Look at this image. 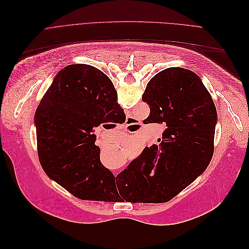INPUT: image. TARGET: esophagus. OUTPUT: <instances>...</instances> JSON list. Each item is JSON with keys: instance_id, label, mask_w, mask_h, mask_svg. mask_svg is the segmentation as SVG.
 <instances>
[{"instance_id": "esophagus-1", "label": "esophagus", "mask_w": 249, "mask_h": 249, "mask_svg": "<svg viewBox=\"0 0 249 249\" xmlns=\"http://www.w3.org/2000/svg\"><path fill=\"white\" fill-rule=\"evenodd\" d=\"M114 175H117V171H114Z\"/></svg>"}]
</instances>
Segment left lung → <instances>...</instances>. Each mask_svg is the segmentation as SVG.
<instances>
[{
  "mask_svg": "<svg viewBox=\"0 0 249 249\" xmlns=\"http://www.w3.org/2000/svg\"><path fill=\"white\" fill-rule=\"evenodd\" d=\"M142 101L149 105L143 123L164 124L159 145L145 147L116 177V197L131 202L172 199L205 171L214 153L217 112L199 77L169 67L147 83ZM119 191L117 192V190Z\"/></svg>",
  "mask_w": 249,
  "mask_h": 249,
  "instance_id": "left-lung-1",
  "label": "left lung"
}]
</instances>
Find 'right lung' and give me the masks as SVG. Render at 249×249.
<instances>
[{"mask_svg":"<svg viewBox=\"0 0 249 249\" xmlns=\"http://www.w3.org/2000/svg\"><path fill=\"white\" fill-rule=\"evenodd\" d=\"M123 114L100 70L72 64L60 71L35 113L37 153L47 175L80 199H113L115 177L100 160L93 132Z\"/></svg>","mask_w":249,"mask_h":249,"instance_id":"right-lung-1","label":"right lung"}]
</instances>
